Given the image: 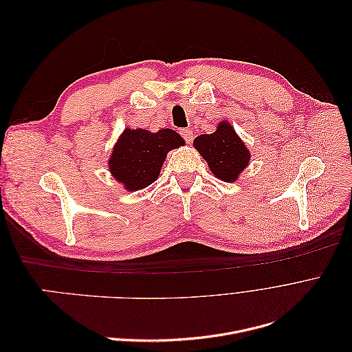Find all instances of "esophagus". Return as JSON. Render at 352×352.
<instances>
[{
  "label": "esophagus",
  "mask_w": 352,
  "mask_h": 352,
  "mask_svg": "<svg viewBox=\"0 0 352 352\" xmlns=\"http://www.w3.org/2000/svg\"><path fill=\"white\" fill-rule=\"evenodd\" d=\"M180 135H182V138L186 141V144H190L194 140V133H192V129H190V127H186V129L180 131Z\"/></svg>",
  "instance_id": "1"
}]
</instances>
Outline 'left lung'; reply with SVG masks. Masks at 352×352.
<instances>
[{
  "instance_id": "left-lung-1",
  "label": "left lung",
  "mask_w": 352,
  "mask_h": 352,
  "mask_svg": "<svg viewBox=\"0 0 352 352\" xmlns=\"http://www.w3.org/2000/svg\"><path fill=\"white\" fill-rule=\"evenodd\" d=\"M194 145L219 179L225 182L238 180L239 173L250 163V153L228 122L219 124L210 135H199Z\"/></svg>"
}]
</instances>
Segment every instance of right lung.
<instances>
[{
    "instance_id": "1",
    "label": "right lung",
    "mask_w": 352,
    "mask_h": 352,
    "mask_svg": "<svg viewBox=\"0 0 352 352\" xmlns=\"http://www.w3.org/2000/svg\"><path fill=\"white\" fill-rule=\"evenodd\" d=\"M184 144L180 135L172 129L157 133L124 129L110 157V170L127 190L142 189L157 180L167 153Z\"/></svg>"
}]
</instances>
